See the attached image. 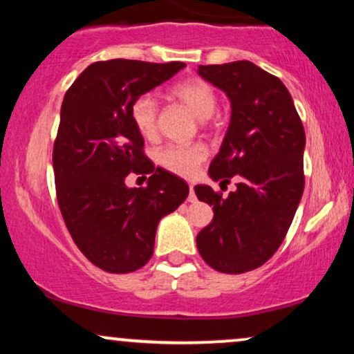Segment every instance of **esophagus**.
I'll list each match as a JSON object with an SVG mask.
<instances>
[{
  "instance_id": "esophagus-1",
  "label": "esophagus",
  "mask_w": 354,
  "mask_h": 354,
  "mask_svg": "<svg viewBox=\"0 0 354 354\" xmlns=\"http://www.w3.org/2000/svg\"><path fill=\"white\" fill-rule=\"evenodd\" d=\"M188 201L189 203H196V194H194V186L189 185V196H188Z\"/></svg>"
}]
</instances>
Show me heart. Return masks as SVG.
I'll use <instances>...</instances> for the list:
<instances>
[{
    "mask_svg": "<svg viewBox=\"0 0 354 354\" xmlns=\"http://www.w3.org/2000/svg\"><path fill=\"white\" fill-rule=\"evenodd\" d=\"M169 96L180 101L200 120H206L216 111L218 96L205 80L189 78L169 88ZM129 118L136 131L146 140L158 133V106L151 95H141L129 106ZM208 156L205 145H168L156 153V161L165 169L180 176H191Z\"/></svg>",
    "mask_w": 354,
    "mask_h": 354,
    "instance_id": "1",
    "label": "heart"
}]
</instances>
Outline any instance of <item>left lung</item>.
Instances as JSON below:
<instances>
[{
    "label": "left lung",
    "instance_id": "obj_1",
    "mask_svg": "<svg viewBox=\"0 0 354 354\" xmlns=\"http://www.w3.org/2000/svg\"><path fill=\"white\" fill-rule=\"evenodd\" d=\"M198 73L231 101L230 128L208 173L221 185L238 180L228 196L194 186L214 213L196 236L198 251L213 270L246 273L265 265L290 230L304 189L306 136L281 80L251 61L201 64Z\"/></svg>",
    "mask_w": 354,
    "mask_h": 354
}]
</instances>
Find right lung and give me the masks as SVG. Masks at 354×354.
Masks as SVG:
<instances>
[{
  "label": "right lung",
  "instance_id": "right-lung-1",
  "mask_svg": "<svg viewBox=\"0 0 354 354\" xmlns=\"http://www.w3.org/2000/svg\"><path fill=\"white\" fill-rule=\"evenodd\" d=\"M185 66L180 61H96L64 95L53 146L56 198L73 241L108 273L145 266L160 219L189 193L185 180L154 168L129 118L138 96ZM129 172L149 174V186L128 189Z\"/></svg>",
  "mask_w": 354,
  "mask_h": 354
}]
</instances>
